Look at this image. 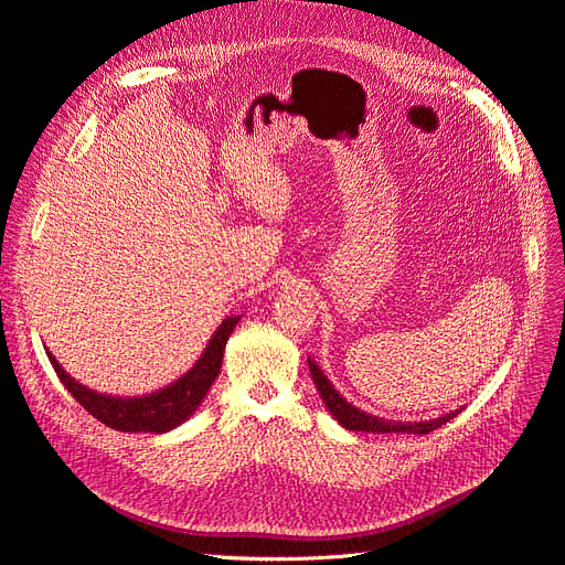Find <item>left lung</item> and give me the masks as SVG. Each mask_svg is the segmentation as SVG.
Masks as SVG:
<instances>
[{
	"mask_svg": "<svg viewBox=\"0 0 565 565\" xmlns=\"http://www.w3.org/2000/svg\"><path fill=\"white\" fill-rule=\"evenodd\" d=\"M309 363V373H312L315 385L323 398L326 408L333 413L335 420L344 427V429H352V431H373V434H429L434 429H439L441 425L450 423L455 415L460 411H452L444 417H436V420H427V423H398V420H382V417H373L369 413H363L359 408H354L352 404L344 402V398L333 390V385L321 373V369L312 359H307Z\"/></svg>",
	"mask_w": 565,
	"mask_h": 565,
	"instance_id": "1",
	"label": "left lung"
}]
</instances>
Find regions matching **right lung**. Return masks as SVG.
Masks as SVG:
<instances>
[{
  "instance_id": "right-lung-1",
  "label": "right lung",
  "mask_w": 565,
  "mask_h": 565,
  "mask_svg": "<svg viewBox=\"0 0 565 565\" xmlns=\"http://www.w3.org/2000/svg\"><path fill=\"white\" fill-rule=\"evenodd\" d=\"M242 317H227L221 326H217L215 335L211 338L209 348L204 350L202 359L194 363V369L175 380L173 385L163 387L150 396H138V398H117V396H105L98 392H90L77 380H72L61 363L51 359V366L61 377L65 390L77 398V402L100 420L103 425L119 429V431H169L185 423L188 417L204 402L206 392L211 390L213 380L221 373L223 366V352L225 342L232 335L234 326L239 323Z\"/></svg>"
}]
</instances>
